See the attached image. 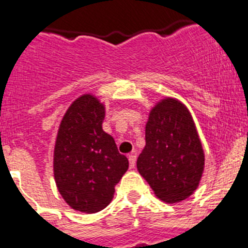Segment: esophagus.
I'll return each instance as SVG.
<instances>
[{"label":"esophagus","mask_w":248,"mask_h":248,"mask_svg":"<svg viewBox=\"0 0 248 248\" xmlns=\"http://www.w3.org/2000/svg\"><path fill=\"white\" fill-rule=\"evenodd\" d=\"M135 163H137V156H135V154L129 155V165H130L131 169L135 168Z\"/></svg>","instance_id":"1"}]
</instances>
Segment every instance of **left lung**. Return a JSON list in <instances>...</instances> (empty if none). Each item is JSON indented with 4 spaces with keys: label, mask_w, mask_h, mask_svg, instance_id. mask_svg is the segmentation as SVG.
<instances>
[{
    "label": "left lung",
    "mask_w": 248,
    "mask_h": 248,
    "mask_svg": "<svg viewBox=\"0 0 248 248\" xmlns=\"http://www.w3.org/2000/svg\"><path fill=\"white\" fill-rule=\"evenodd\" d=\"M145 146L138 171L166 203L185 200L199 187L205 153L192 115L176 98L160 99L149 111Z\"/></svg>",
    "instance_id": "1"
}]
</instances>
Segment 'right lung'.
<instances>
[{
    "instance_id": "right-lung-1",
    "label": "right lung",
    "mask_w": 248,
    "mask_h": 248,
    "mask_svg": "<svg viewBox=\"0 0 248 248\" xmlns=\"http://www.w3.org/2000/svg\"><path fill=\"white\" fill-rule=\"evenodd\" d=\"M105 105L82 94L63 115L53 150L57 189L69 207L94 214L109 205L115 185L129 169L114 138L103 130Z\"/></svg>"
}]
</instances>
